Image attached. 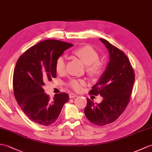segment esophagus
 <instances>
[{"instance_id":"1","label":"esophagus","mask_w":152,"mask_h":152,"mask_svg":"<svg viewBox=\"0 0 152 152\" xmlns=\"http://www.w3.org/2000/svg\"><path fill=\"white\" fill-rule=\"evenodd\" d=\"M77 95L75 93H70L69 94V98H75V97H76Z\"/></svg>"}]
</instances>
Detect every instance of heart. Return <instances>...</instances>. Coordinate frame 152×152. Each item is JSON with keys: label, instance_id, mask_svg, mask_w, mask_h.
<instances>
[{"label": "heart", "instance_id": "obj_1", "mask_svg": "<svg viewBox=\"0 0 152 152\" xmlns=\"http://www.w3.org/2000/svg\"><path fill=\"white\" fill-rule=\"evenodd\" d=\"M77 56L87 65L86 72L92 77H98L102 75L104 70V65L99 61L100 55L98 52L89 45L81 47L74 51ZM66 67V59L64 56H59L55 62V70L57 73L62 74ZM86 84L85 81L80 79H72L69 81L68 86L76 91H80Z\"/></svg>", "mask_w": 152, "mask_h": 152}]
</instances>
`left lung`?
I'll return each instance as SVG.
<instances>
[{
  "label": "left lung",
  "instance_id": "left-lung-1",
  "mask_svg": "<svg viewBox=\"0 0 152 152\" xmlns=\"http://www.w3.org/2000/svg\"><path fill=\"white\" fill-rule=\"evenodd\" d=\"M100 40L108 49L110 61L89 94L101 95L104 99L95 104L87 98L84 113L91 123L102 126L115 122L124 111L131 98L135 73L124 52L104 39Z\"/></svg>",
  "mask_w": 152,
  "mask_h": 152
}]
</instances>
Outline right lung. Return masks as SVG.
<instances>
[{
    "label": "right lung",
    "mask_w": 152,
    "mask_h": 152,
    "mask_svg": "<svg viewBox=\"0 0 152 152\" xmlns=\"http://www.w3.org/2000/svg\"><path fill=\"white\" fill-rule=\"evenodd\" d=\"M72 46L47 39L28 48L17 60L13 76L14 96L24 113L38 124L48 126L55 122L69 100L66 93L56 94L50 99L43 86L56 77V59Z\"/></svg>",
    "instance_id": "1"
}]
</instances>
